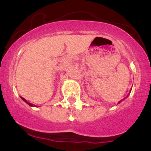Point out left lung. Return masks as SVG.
<instances>
[{"label": "left lung", "mask_w": 151, "mask_h": 151, "mask_svg": "<svg viewBox=\"0 0 151 151\" xmlns=\"http://www.w3.org/2000/svg\"><path fill=\"white\" fill-rule=\"evenodd\" d=\"M120 102H121V101H119V103H120Z\"/></svg>", "instance_id": "obj_1"}]
</instances>
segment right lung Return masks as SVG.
I'll use <instances>...</instances> for the list:
<instances>
[{
	"label": "right lung",
	"instance_id": "1",
	"mask_svg": "<svg viewBox=\"0 0 151 151\" xmlns=\"http://www.w3.org/2000/svg\"><path fill=\"white\" fill-rule=\"evenodd\" d=\"M21 98H22V100H23V101H25V102H26V103H27V104H28V105H30V106H33V104H30V103H28V101H26V100H25V99H24V98H22V97H21ZM34 106H36V105H34Z\"/></svg>",
	"mask_w": 151,
	"mask_h": 151
}]
</instances>
